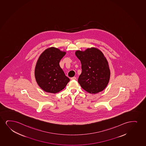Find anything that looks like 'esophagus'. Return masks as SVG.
I'll return each instance as SVG.
<instances>
[{"label":"esophagus","mask_w":146,"mask_h":146,"mask_svg":"<svg viewBox=\"0 0 146 146\" xmlns=\"http://www.w3.org/2000/svg\"><path fill=\"white\" fill-rule=\"evenodd\" d=\"M71 79L72 80H76V77H72V78H71Z\"/></svg>","instance_id":"34e87169"}]
</instances>
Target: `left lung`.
<instances>
[{"instance_id":"1","label":"left lung","mask_w":146,"mask_h":146,"mask_svg":"<svg viewBox=\"0 0 146 146\" xmlns=\"http://www.w3.org/2000/svg\"><path fill=\"white\" fill-rule=\"evenodd\" d=\"M75 55L82 64V73L78 82L88 93L97 94L108 85L110 71L108 61L100 49L88 48L84 51L76 50Z\"/></svg>"}]
</instances>
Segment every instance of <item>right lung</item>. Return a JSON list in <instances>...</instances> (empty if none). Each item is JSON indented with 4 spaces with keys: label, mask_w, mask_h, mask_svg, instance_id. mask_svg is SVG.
<instances>
[{
    "label": "right lung",
    "mask_w": 146,
    "mask_h": 146,
    "mask_svg": "<svg viewBox=\"0 0 146 146\" xmlns=\"http://www.w3.org/2000/svg\"><path fill=\"white\" fill-rule=\"evenodd\" d=\"M65 54V51L57 48L49 47L38 58L35 76L38 85L47 93H58L70 81L59 65L60 61Z\"/></svg>",
    "instance_id": "add662e5"
}]
</instances>
